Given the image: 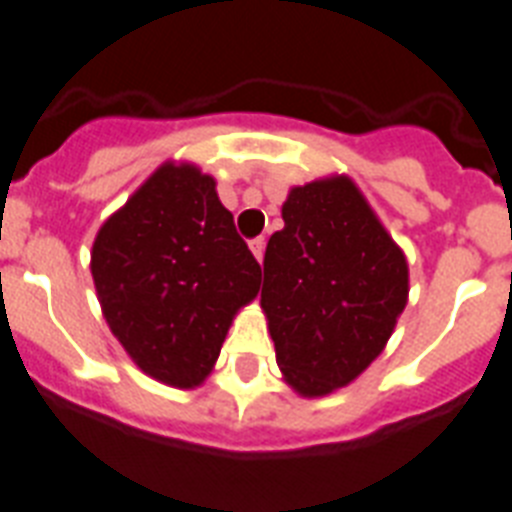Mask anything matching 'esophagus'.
I'll return each mask as SVG.
<instances>
[{"label": "esophagus", "mask_w": 512, "mask_h": 512, "mask_svg": "<svg viewBox=\"0 0 512 512\" xmlns=\"http://www.w3.org/2000/svg\"><path fill=\"white\" fill-rule=\"evenodd\" d=\"M248 246H251V253L253 256H256V259H264V248H266V240L264 238H253L251 243H248Z\"/></svg>", "instance_id": "esophagus-1"}]
</instances>
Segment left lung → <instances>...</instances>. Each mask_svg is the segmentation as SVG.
Listing matches in <instances>:
<instances>
[{
	"label": "left lung",
	"mask_w": 512,
	"mask_h": 512,
	"mask_svg": "<svg viewBox=\"0 0 512 512\" xmlns=\"http://www.w3.org/2000/svg\"><path fill=\"white\" fill-rule=\"evenodd\" d=\"M264 253L261 311L277 366L301 398L356 382L408 303V259L353 177L295 185Z\"/></svg>",
	"instance_id": "1"
}]
</instances>
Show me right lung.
<instances>
[{
  "instance_id": "right-lung-1",
  "label": "right lung",
  "mask_w": 512,
  "mask_h": 512,
  "mask_svg": "<svg viewBox=\"0 0 512 512\" xmlns=\"http://www.w3.org/2000/svg\"><path fill=\"white\" fill-rule=\"evenodd\" d=\"M96 298L112 335L151 379L206 382L240 308L259 295L261 266L193 162L159 164L99 227Z\"/></svg>"
}]
</instances>
